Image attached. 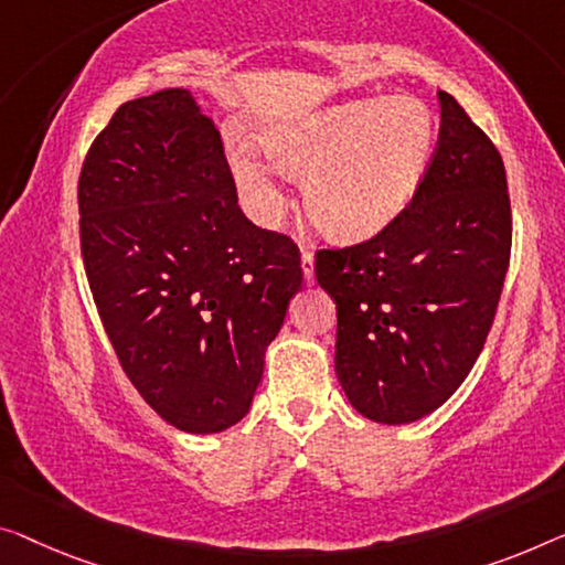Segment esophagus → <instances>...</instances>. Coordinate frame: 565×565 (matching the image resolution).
Instances as JSON below:
<instances>
[{"instance_id": "34e87169", "label": "esophagus", "mask_w": 565, "mask_h": 565, "mask_svg": "<svg viewBox=\"0 0 565 565\" xmlns=\"http://www.w3.org/2000/svg\"><path fill=\"white\" fill-rule=\"evenodd\" d=\"M301 268H305V281H315V254H311L309 246H301Z\"/></svg>"}]
</instances>
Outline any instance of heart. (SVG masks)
<instances>
[{"mask_svg":"<svg viewBox=\"0 0 565 565\" xmlns=\"http://www.w3.org/2000/svg\"><path fill=\"white\" fill-rule=\"evenodd\" d=\"M274 164L305 177V207L334 241L381 233L414 198L436 145V119L414 98L350 100L264 134ZM233 170L264 223L281 210L268 167L248 149L233 151Z\"/></svg>","mask_w":565,"mask_h":565,"instance_id":"heart-1","label":"heart"}]
</instances>
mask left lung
I'll return each mask as SVG.
<instances>
[{
	"mask_svg": "<svg viewBox=\"0 0 565 565\" xmlns=\"http://www.w3.org/2000/svg\"><path fill=\"white\" fill-rule=\"evenodd\" d=\"M439 106V141L408 205L381 233L319 248L315 260L337 305V377L377 424L431 414L459 388L492 330L510 266L500 151L446 90Z\"/></svg>",
	"mask_w": 565,
	"mask_h": 565,
	"instance_id": "8db88e82",
	"label": "left lung"
}]
</instances>
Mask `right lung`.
I'll list each match as a JSON object with an SVG mask.
<instances>
[{
  "label": "right lung",
  "instance_id": "right-lung-1",
  "mask_svg": "<svg viewBox=\"0 0 565 565\" xmlns=\"http://www.w3.org/2000/svg\"><path fill=\"white\" fill-rule=\"evenodd\" d=\"M78 210L90 294L134 388L180 431L238 424L305 274L289 235L243 215L221 131L190 90L116 108Z\"/></svg>",
  "mask_w": 565,
  "mask_h": 565
}]
</instances>
